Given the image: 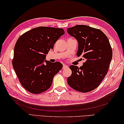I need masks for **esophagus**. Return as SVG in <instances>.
Listing matches in <instances>:
<instances>
[{
    "instance_id": "obj_1",
    "label": "esophagus",
    "mask_w": 124,
    "mask_h": 124,
    "mask_svg": "<svg viewBox=\"0 0 124 124\" xmlns=\"http://www.w3.org/2000/svg\"><path fill=\"white\" fill-rule=\"evenodd\" d=\"M62 68H63V69H67V68H68V66H67V65H65V64H63Z\"/></svg>"
}]
</instances>
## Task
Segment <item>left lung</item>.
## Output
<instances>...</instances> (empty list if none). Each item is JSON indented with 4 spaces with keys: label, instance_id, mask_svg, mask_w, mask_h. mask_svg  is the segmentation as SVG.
I'll return each instance as SVG.
<instances>
[{
    "label": "left lung",
    "instance_id": "1",
    "mask_svg": "<svg viewBox=\"0 0 124 124\" xmlns=\"http://www.w3.org/2000/svg\"><path fill=\"white\" fill-rule=\"evenodd\" d=\"M78 41L77 55L85 62L82 66L71 65L72 74L67 78L68 85L77 91L87 93L96 88L103 80L112 58V50L107 36L100 29L77 25L67 29Z\"/></svg>",
    "mask_w": 124,
    "mask_h": 124
}]
</instances>
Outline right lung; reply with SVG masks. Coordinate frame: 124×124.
Wrapping results in <instances>:
<instances>
[{
    "label": "right lung",
    "mask_w": 124,
    "mask_h": 124,
    "mask_svg": "<svg viewBox=\"0 0 124 124\" xmlns=\"http://www.w3.org/2000/svg\"><path fill=\"white\" fill-rule=\"evenodd\" d=\"M62 28L42 26L25 32L16 41L12 65L23 87L35 94L46 91L62 68L60 62L46 60V54L62 35Z\"/></svg>",
    "instance_id": "1"
}]
</instances>
